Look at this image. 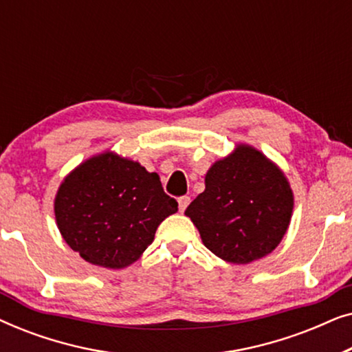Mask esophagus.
Listing matches in <instances>:
<instances>
[{
    "label": "esophagus",
    "instance_id": "34e87169",
    "mask_svg": "<svg viewBox=\"0 0 352 352\" xmlns=\"http://www.w3.org/2000/svg\"><path fill=\"white\" fill-rule=\"evenodd\" d=\"M177 204H179V211H181V213H184L186 208H187V205L190 204V197H187V195L179 197V199H177Z\"/></svg>",
    "mask_w": 352,
    "mask_h": 352
}]
</instances>
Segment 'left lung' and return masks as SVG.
Segmentation results:
<instances>
[{
	"mask_svg": "<svg viewBox=\"0 0 352 352\" xmlns=\"http://www.w3.org/2000/svg\"><path fill=\"white\" fill-rule=\"evenodd\" d=\"M293 190L287 176L263 152L239 144L214 162L205 190L187 206L211 253L232 264H248L272 253L290 226Z\"/></svg>",
	"mask_w": 352,
	"mask_h": 352,
	"instance_id": "obj_1",
	"label": "left lung"
}]
</instances>
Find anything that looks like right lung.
<instances>
[{"mask_svg":"<svg viewBox=\"0 0 352 352\" xmlns=\"http://www.w3.org/2000/svg\"><path fill=\"white\" fill-rule=\"evenodd\" d=\"M177 211L157 173L104 152L65 176L54 199L56 223L67 245L85 261L123 269L153 242L160 223Z\"/></svg>","mask_w":352,"mask_h":352,"instance_id":"right-lung-1","label":"right lung"}]
</instances>
